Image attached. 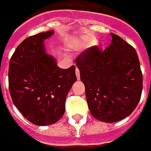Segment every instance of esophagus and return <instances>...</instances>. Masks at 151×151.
Instances as JSON below:
<instances>
[{"mask_svg": "<svg viewBox=\"0 0 151 151\" xmlns=\"http://www.w3.org/2000/svg\"><path fill=\"white\" fill-rule=\"evenodd\" d=\"M75 73H76V77H77V79L79 80V79H80V72H79V69H78V68H76Z\"/></svg>", "mask_w": 151, "mask_h": 151, "instance_id": "obj_1", "label": "esophagus"}]
</instances>
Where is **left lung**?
<instances>
[{
	"label": "left lung",
	"mask_w": 151,
	"mask_h": 151,
	"mask_svg": "<svg viewBox=\"0 0 151 151\" xmlns=\"http://www.w3.org/2000/svg\"><path fill=\"white\" fill-rule=\"evenodd\" d=\"M104 51L91 47L75 60L85 86L90 111L95 119L113 123L129 116L142 92V73L136 50L117 35Z\"/></svg>",
	"instance_id": "1"
}]
</instances>
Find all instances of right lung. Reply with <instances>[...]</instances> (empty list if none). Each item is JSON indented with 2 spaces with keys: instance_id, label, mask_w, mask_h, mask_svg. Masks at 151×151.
Here are the masks:
<instances>
[{
  "instance_id": "obj_1",
  "label": "right lung",
  "mask_w": 151,
  "mask_h": 151,
  "mask_svg": "<svg viewBox=\"0 0 151 151\" xmlns=\"http://www.w3.org/2000/svg\"><path fill=\"white\" fill-rule=\"evenodd\" d=\"M54 31L27 38L12 56L9 89L12 100L23 116L39 126L56 123L65 110V99L77 81L75 66L60 69L47 54L44 41Z\"/></svg>"
}]
</instances>
